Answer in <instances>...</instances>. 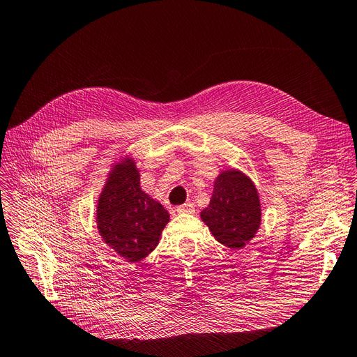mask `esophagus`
<instances>
[{"label": "esophagus", "instance_id": "1", "mask_svg": "<svg viewBox=\"0 0 357 357\" xmlns=\"http://www.w3.org/2000/svg\"><path fill=\"white\" fill-rule=\"evenodd\" d=\"M193 211H195V208H193V204L190 202H186L180 205V207H177L178 214H193Z\"/></svg>", "mask_w": 357, "mask_h": 357}]
</instances>
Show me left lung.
Returning <instances> with one entry per match:
<instances>
[{"instance_id":"obj_1","label":"left lung","mask_w":357,"mask_h":357,"mask_svg":"<svg viewBox=\"0 0 357 357\" xmlns=\"http://www.w3.org/2000/svg\"><path fill=\"white\" fill-rule=\"evenodd\" d=\"M199 215L215 241L229 248L245 247L255 238L262 222L256 185L240 169L222 171L214 180L208 207Z\"/></svg>"}]
</instances>
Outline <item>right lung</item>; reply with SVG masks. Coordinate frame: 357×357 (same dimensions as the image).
<instances>
[{
    "label": "right lung",
    "mask_w": 357,
    "mask_h": 357,
    "mask_svg": "<svg viewBox=\"0 0 357 357\" xmlns=\"http://www.w3.org/2000/svg\"><path fill=\"white\" fill-rule=\"evenodd\" d=\"M102 241L128 262H139L159 244L169 213L139 186V169L125 155L107 172L95 208Z\"/></svg>",
    "instance_id": "1"
}]
</instances>
